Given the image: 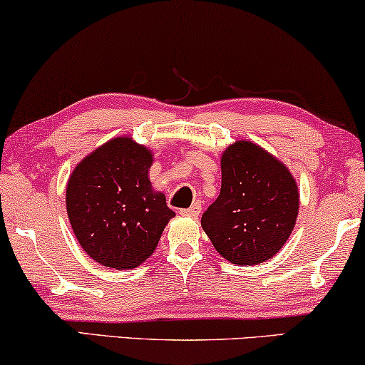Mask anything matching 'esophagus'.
<instances>
[{"label": "esophagus", "mask_w": 365, "mask_h": 365, "mask_svg": "<svg viewBox=\"0 0 365 365\" xmlns=\"http://www.w3.org/2000/svg\"><path fill=\"white\" fill-rule=\"evenodd\" d=\"M201 202H194L191 207H187V209H181V216H189V217H197L199 214H201Z\"/></svg>", "instance_id": "1"}]
</instances>
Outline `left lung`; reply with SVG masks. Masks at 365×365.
Wrapping results in <instances>:
<instances>
[{"instance_id": "1", "label": "left lung", "mask_w": 365, "mask_h": 365, "mask_svg": "<svg viewBox=\"0 0 365 365\" xmlns=\"http://www.w3.org/2000/svg\"><path fill=\"white\" fill-rule=\"evenodd\" d=\"M221 192L201 226L226 261L259 266L281 251L299 214V189L282 161L252 141L222 151Z\"/></svg>"}]
</instances>
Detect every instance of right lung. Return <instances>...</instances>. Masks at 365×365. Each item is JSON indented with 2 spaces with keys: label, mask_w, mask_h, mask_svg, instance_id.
I'll list each match as a JSON object with an SVG mask.
<instances>
[{
  "label": "right lung",
  "mask_w": 365,
  "mask_h": 365,
  "mask_svg": "<svg viewBox=\"0 0 365 365\" xmlns=\"http://www.w3.org/2000/svg\"><path fill=\"white\" fill-rule=\"evenodd\" d=\"M153 161V149L131 136H118L83 158L69 174L68 219L83 251L103 266H141L176 216L149 181Z\"/></svg>",
  "instance_id": "add662e5"
}]
</instances>
